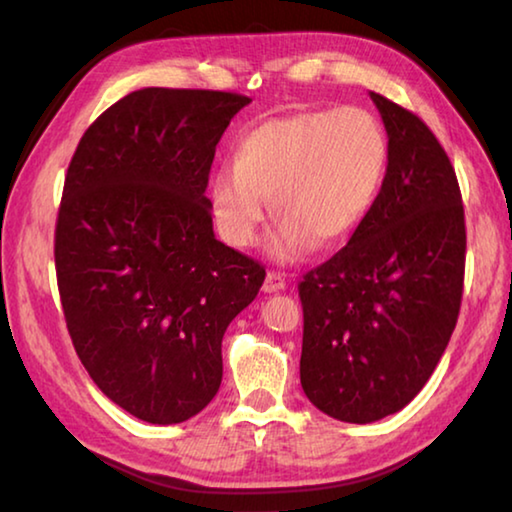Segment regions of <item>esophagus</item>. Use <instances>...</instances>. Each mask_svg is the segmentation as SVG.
I'll list each match as a JSON object with an SVG mask.
<instances>
[{
	"label": "esophagus",
	"instance_id": "obj_1",
	"mask_svg": "<svg viewBox=\"0 0 512 512\" xmlns=\"http://www.w3.org/2000/svg\"><path fill=\"white\" fill-rule=\"evenodd\" d=\"M287 287V280H284V273L280 271H268L264 280V293H277Z\"/></svg>",
	"mask_w": 512,
	"mask_h": 512
}]
</instances>
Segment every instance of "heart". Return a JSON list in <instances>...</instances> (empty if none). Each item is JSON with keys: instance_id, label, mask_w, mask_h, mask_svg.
Listing matches in <instances>:
<instances>
[{"instance_id": "1", "label": "heart", "mask_w": 512, "mask_h": 512, "mask_svg": "<svg viewBox=\"0 0 512 512\" xmlns=\"http://www.w3.org/2000/svg\"><path fill=\"white\" fill-rule=\"evenodd\" d=\"M388 162L386 128L366 108L266 119L237 142L232 162L212 173L214 225L230 246H253L271 196L282 216L268 244L273 257L291 262L318 244H341L370 214Z\"/></svg>"}]
</instances>
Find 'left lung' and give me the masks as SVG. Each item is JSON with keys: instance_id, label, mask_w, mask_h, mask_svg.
<instances>
[{"instance_id": "obj_1", "label": "left lung", "mask_w": 512, "mask_h": 512, "mask_svg": "<svg viewBox=\"0 0 512 512\" xmlns=\"http://www.w3.org/2000/svg\"><path fill=\"white\" fill-rule=\"evenodd\" d=\"M391 162L348 246L302 277L300 384L329 418L368 424L427 384L458 320L465 212L456 171L411 110L370 92Z\"/></svg>"}]
</instances>
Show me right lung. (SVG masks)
<instances>
[{
    "mask_svg": "<svg viewBox=\"0 0 512 512\" xmlns=\"http://www.w3.org/2000/svg\"><path fill=\"white\" fill-rule=\"evenodd\" d=\"M237 92L144 88L103 112L69 162L56 277L101 393L151 424L194 418L221 386V341L264 266L221 244L205 196Z\"/></svg>",
    "mask_w": 512,
    "mask_h": 512,
    "instance_id": "add662e5",
    "label": "right lung"
}]
</instances>
